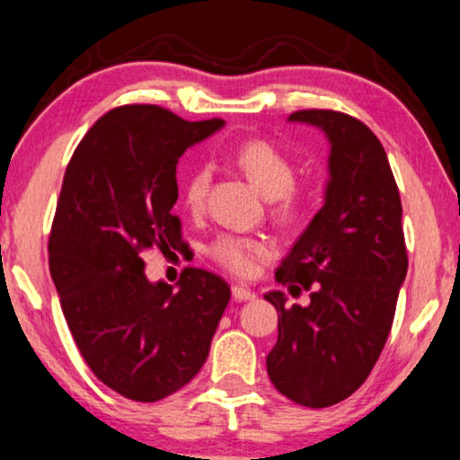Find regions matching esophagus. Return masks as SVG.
<instances>
[{"mask_svg":"<svg viewBox=\"0 0 460 460\" xmlns=\"http://www.w3.org/2000/svg\"><path fill=\"white\" fill-rule=\"evenodd\" d=\"M232 299L234 301H252L256 299V293L247 288V286H232Z\"/></svg>","mask_w":460,"mask_h":460,"instance_id":"34e87169","label":"esophagus"}]
</instances>
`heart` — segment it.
Wrapping results in <instances>:
<instances>
[{"label": "heart", "instance_id": "obj_1", "mask_svg": "<svg viewBox=\"0 0 460 460\" xmlns=\"http://www.w3.org/2000/svg\"><path fill=\"white\" fill-rule=\"evenodd\" d=\"M234 164L264 198L275 199V210L279 217L293 219L301 213L304 196L293 189L295 165L282 150L262 139H252L234 150ZM210 176H213L210 167L202 164L193 167L182 185V202L193 213L204 208ZM210 256L232 273L250 275L256 269V262L269 256V245L253 236L221 234L210 245Z\"/></svg>", "mask_w": 460, "mask_h": 460}]
</instances>
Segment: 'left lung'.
I'll list each match as a JSON object with an SVG mask.
<instances>
[{
  "label": "left lung",
  "instance_id": "1",
  "mask_svg": "<svg viewBox=\"0 0 460 460\" xmlns=\"http://www.w3.org/2000/svg\"><path fill=\"white\" fill-rule=\"evenodd\" d=\"M288 122L325 133L329 178L321 210L275 271L279 284L312 288L310 305H286L282 290L264 295L278 310L267 372L286 398L323 409L368 379L390 336L409 264L402 204L385 150L364 122L329 110L295 111Z\"/></svg>",
  "mask_w": 460,
  "mask_h": 460
}]
</instances>
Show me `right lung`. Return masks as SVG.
<instances>
[{
  "instance_id": "1",
  "label": "right lung",
  "mask_w": 460,
  "mask_h": 460,
  "mask_svg": "<svg viewBox=\"0 0 460 460\" xmlns=\"http://www.w3.org/2000/svg\"><path fill=\"white\" fill-rule=\"evenodd\" d=\"M156 105L107 111L64 174L49 239V269L85 364L124 398L155 402L187 385L208 358L230 286L185 269L176 286L146 278L142 253L176 250V165L224 128Z\"/></svg>"
}]
</instances>
